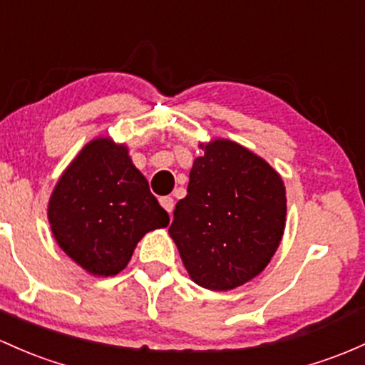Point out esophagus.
Instances as JSON below:
<instances>
[{"instance_id":"obj_1","label":"esophagus","mask_w":365,"mask_h":365,"mask_svg":"<svg viewBox=\"0 0 365 365\" xmlns=\"http://www.w3.org/2000/svg\"><path fill=\"white\" fill-rule=\"evenodd\" d=\"M161 206L171 215L175 210V199L170 197V195H168V197H161Z\"/></svg>"}]
</instances>
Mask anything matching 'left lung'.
Here are the masks:
<instances>
[{
    "mask_svg": "<svg viewBox=\"0 0 365 365\" xmlns=\"http://www.w3.org/2000/svg\"><path fill=\"white\" fill-rule=\"evenodd\" d=\"M170 235L197 286L230 291L262 274L286 228V187L265 159L227 138L199 143Z\"/></svg>",
    "mask_w": 365,
    "mask_h": 365,
    "instance_id": "8db88e82",
    "label": "left lung"
}]
</instances>
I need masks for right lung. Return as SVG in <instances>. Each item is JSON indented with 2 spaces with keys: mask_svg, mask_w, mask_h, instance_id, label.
Instances as JSON below:
<instances>
[{
  "mask_svg": "<svg viewBox=\"0 0 365 365\" xmlns=\"http://www.w3.org/2000/svg\"><path fill=\"white\" fill-rule=\"evenodd\" d=\"M48 222L72 262L91 275L112 277L126 268L147 232L168 227L170 215L150 194L126 143L98 137L58 178L48 201Z\"/></svg>",
  "mask_w": 365,
  "mask_h": 365,
  "instance_id": "obj_1",
  "label": "right lung"
}]
</instances>
